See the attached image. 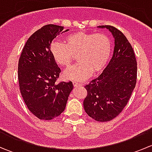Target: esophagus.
I'll use <instances>...</instances> for the list:
<instances>
[{"label": "esophagus", "mask_w": 152, "mask_h": 152, "mask_svg": "<svg viewBox=\"0 0 152 152\" xmlns=\"http://www.w3.org/2000/svg\"><path fill=\"white\" fill-rule=\"evenodd\" d=\"M73 85L74 87H78V86H82V84L79 83V82H73Z\"/></svg>", "instance_id": "obj_1"}]
</instances>
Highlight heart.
Returning <instances> with one entry per match:
<instances>
[{
    "label": "heart",
    "mask_w": 152,
    "mask_h": 152,
    "mask_svg": "<svg viewBox=\"0 0 152 152\" xmlns=\"http://www.w3.org/2000/svg\"><path fill=\"white\" fill-rule=\"evenodd\" d=\"M112 50L111 39L107 34L82 31L67 35L65 43L54 42L50 47L52 57L61 66L70 67L77 56L79 63L64 73L65 79L76 81L102 71L109 62Z\"/></svg>",
    "instance_id": "heart-1"
}]
</instances>
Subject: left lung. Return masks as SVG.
<instances>
[{
  "mask_svg": "<svg viewBox=\"0 0 152 152\" xmlns=\"http://www.w3.org/2000/svg\"><path fill=\"white\" fill-rule=\"evenodd\" d=\"M115 38L113 58L102 74L85 86L87 94L83 104L87 114L97 121H110L128 103L137 82V61L131 44L112 26H99Z\"/></svg>",
  "mask_w": 152,
  "mask_h": 152,
  "instance_id": "obj_1",
  "label": "left lung"
}]
</instances>
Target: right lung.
I'll return each instance as SVG.
<instances>
[{"mask_svg":"<svg viewBox=\"0 0 152 152\" xmlns=\"http://www.w3.org/2000/svg\"><path fill=\"white\" fill-rule=\"evenodd\" d=\"M63 29L48 24L35 31L26 42L19 59L20 93L29 111L40 120L59 116L73 88L71 82L56 83L61 70L50 51L52 41Z\"/></svg>","mask_w":152,"mask_h":152,"instance_id":"right-lung-1","label":"right lung"}]
</instances>
